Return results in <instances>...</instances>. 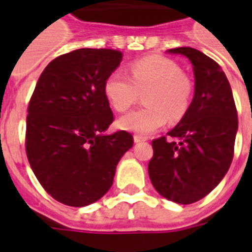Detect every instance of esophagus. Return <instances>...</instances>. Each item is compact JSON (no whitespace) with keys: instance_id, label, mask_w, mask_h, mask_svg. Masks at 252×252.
<instances>
[{"instance_id":"34e87169","label":"esophagus","mask_w":252,"mask_h":252,"mask_svg":"<svg viewBox=\"0 0 252 252\" xmlns=\"http://www.w3.org/2000/svg\"><path fill=\"white\" fill-rule=\"evenodd\" d=\"M134 142H141V141H146L148 140V137H145V136H141V134H134Z\"/></svg>"}]
</instances>
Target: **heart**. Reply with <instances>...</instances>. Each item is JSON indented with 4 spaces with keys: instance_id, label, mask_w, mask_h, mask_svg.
I'll list each match as a JSON object with an SVG mask.
<instances>
[{
    "instance_id": "heart-1",
    "label": "heart",
    "mask_w": 252,
    "mask_h": 252,
    "mask_svg": "<svg viewBox=\"0 0 252 252\" xmlns=\"http://www.w3.org/2000/svg\"><path fill=\"white\" fill-rule=\"evenodd\" d=\"M129 77L112 72L104 82V95L118 112L129 110L144 95L146 106L120 119V126L149 134L167 122H179L187 114L193 96L191 77L179 64L162 56H148L129 64Z\"/></svg>"
}]
</instances>
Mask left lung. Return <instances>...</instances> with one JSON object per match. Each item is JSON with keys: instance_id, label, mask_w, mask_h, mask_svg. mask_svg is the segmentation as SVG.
Wrapping results in <instances>:
<instances>
[{"instance_id": "1", "label": "left lung", "mask_w": 252, "mask_h": 252, "mask_svg": "<svg viewBox=\"0 0 252 252\" xmlns=\"http://www.w3.org/2000/svg\"><path fill=\"white\" fill-rule=\"evenodd\" d=\"M193 65L195 95L179 124L154 138L149 176L158 193L178 204H192L222 180L233 161L238 115L222 69L213 59L189 47L168 49Z\"/></svg>"}]
</instances>
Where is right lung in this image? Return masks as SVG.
<instances>
[{
  "instance_id": "1",
  "label": "right lung",
  "mask_w": 252,
  "mask_h": 252,
  "mask_svg": "<svg viewBox=\"0 0 252 252\" xmlns=\"http://www.w3.org/2000/svg\"><path fill=\"white\" fill-rule=\"evenodd\" d=\"M122 59L120 51L108 48L61 55L45 66L30 99L25 144L30 166L47 193L69 207L100 199L133 145L126 130L103 134L114 122L104 82Z\"/></svg>"
}]
</instances>
